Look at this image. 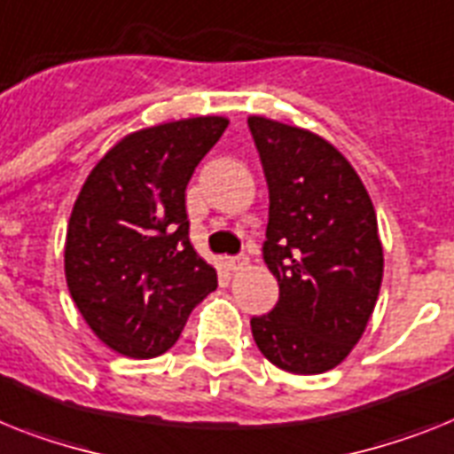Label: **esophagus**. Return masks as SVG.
<instances>
[{
	"mask_svg": "<svg viewBox=\"0 0 454 454\" xmlns=\"http://www.w3.org/2000/svg\"><path fill=\"white\" fill-rule=\"evenodd\" d=\"M227 267H230V271H241V269L248 267V257H246V254L230 257V260H227Z\"/></svg>",
	"mask_w": 454,
	"mask_h": 454,
	"instance_id": "34e87169",
	"label": "esophagus"
}]
</instances>
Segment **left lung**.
Listing matches in <instances>:
<instances>
[{
	"label": "left lung",
	"instance_id": "8db88e82",
	"mask_svg": "<svg viewBox=\"0 0 454 454\" xmlns=\"http://www.w3.org/2000/svg\"><path fill=\"white\" fill-rule=\"evenodd\" d=\"M248 127L269 185L264 262L280 287L271 313L250 320L262 355L313 376L350 355L376 309L383 243L364 183L317 134L264 115Z\"/></svg>",
	"mask_w": 454,
	"mask_h": 454
}]
</instances>
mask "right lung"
Masks as SVG:
<instances>
[{
  "mask_svg": "<svg viewBox=\"0 0 454 454\" xmlns=\"http://www.w3.org/2000/svg\"><path fill=\"white\" fill-rule=\"evenodd\" d=\"M227 125L223 115H200L127 134L78 192L67 227V286L115 353H167L194 306L218 287L215 269L190 243L185 187Z\"/></svg>",
  "mask_w": 454,
  "mask_h": 454,
  "instance_id": "obj_1",
  "label": "right lung"
}]
</instances>
